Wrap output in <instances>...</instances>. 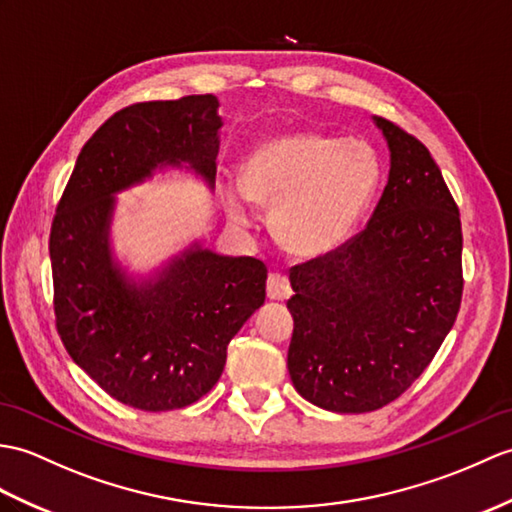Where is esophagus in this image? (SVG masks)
I'll return each instance as SVG.
<instances>
[{
  "instance_id": "esophagus-1",
  "label": "esophagus",
  "mask_w": 512,
  "mask_h": 512,
  "mask_svg": "<svg viewBox=\"0 0 512 512\" xmlns=\"http://www.w3.org/2000/svg\"><path fill=\"white\" fill-rule=\"evenodd\" d=\"M266 292H268V299L272 301H288L292 296L290 279L281 275V272H272L266 281Z\"/></svg>"
}]
</instances>
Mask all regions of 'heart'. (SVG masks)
<instances>
[{
	"instance_id": "obj_1",
	"label": "heart",
	"mask_w": 512,
	"mask_h": 512,
	"mask_svg": "<svg viewBox=\"0 0 512 512\" xmlns=\"http://www.w3.org/2000/svg\"><path fill=\"white\" fill-rule=\"evenodd\" d=\"M382 165L362 139L314 130L266 137L246 154L240 185H224L229 218L248 222V200L270 207V231L294 257L336 251L377 192Z\"/></svg>"
}]
</instances>
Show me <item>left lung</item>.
Wrapping results in <instances>:
<instances>
[{"label": "left lung", "mask_w": 512, "mask_h": 512, "mask_svg": "<svg viewBox=\"0 0 512 512\" xmlns=\"http://www.w3.org/2000/svg\"><path fill=\"white\" fill-rule=\"evenodd\" d=\"M390 152L366 229L290 272L288 371L314 406L373 412L432 362L460 310L462 231L454 198L419 139L373 115Z\"/></svg>", "instance_id": "obj_1"}]
</instances>
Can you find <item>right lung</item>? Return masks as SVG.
<instances>
[{
    "instance_id": "add662e5",
    "label": "right lung",
    "mask_w": 512,
    "mask_h": 512,
    "mask_svg": "<svg viewBox=\"0 0 512 512\" xmlns=\"http://www.w3.org/2000/svg\"><path fill=\"white\" fill-rule=\"evenodd\" d=\"M216 95L141 102L82 146L50 233L56 327L67 353L117 401L185 408L216 386L231 338L266 301L264 261L211 251L194 237L150 270L113 244L117 196L183 172L216 187Z\"/></svg>"
}]
</instances>
